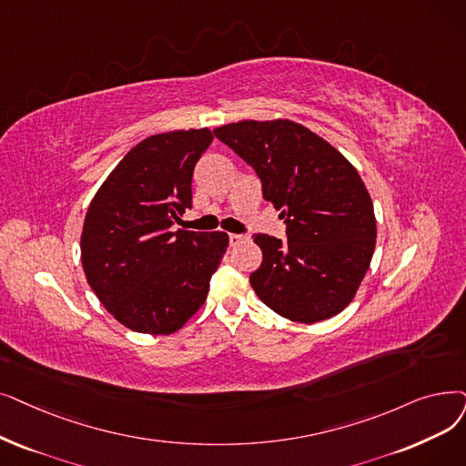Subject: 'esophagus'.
Returning a JSON list of instances; mask_svg holds the SVG:
<instances>
[{"label": "esophagus", "mask_w": 466, "mask_h": 466, "mask_svg": "<svg viewBox=\"0 0 466 466\" xmlns=\"http://www.w3.org/2000/svg\"><path fill=\"white\" fill-rule=\"evenodd\" d=\"M228 239H230V246H238L244 239H248V236H244V234H228Z\"/></svg>", "instance_id": "34e87169"}]
</instances>
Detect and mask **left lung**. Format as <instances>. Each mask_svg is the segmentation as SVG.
<instances>
[{"label": "left lung", "instance_id": "1", "mask_svg": "<svg viewBox=\"0 0 466 466\" xmlns=\"http://www.w3.org/2000/svg\"><path fill=\"white\" fill-rule=\"evenodd\" d=\"M213 133L257 171L262 196L288 225V239L255 234L262 262L249 281L258 299L299 323L345 310L377 238L373 201L356 167L291 119H244Z\"/></svg>", "mask_w": 466, "mask_h": 466}]
</instances>
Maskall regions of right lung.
I'll use <instances>...</instances> for the list:
<instances>
[{"instance_id": "right-lung-1", "label": "right lung", "mask_w": 466, "mask_h": 466, "mask_svg": "<svg viewBox=\"0 0 466 466\" xmlns=\"http://www.w3.org/2000/svg\"><path fill=\"white\" fill-rule=\"evenodd\" d=\"M204 129L140 140L91 199L79 248L87 283L137 333L171 335L204 305L228 248L225 232H173L192 208V173L211 145Z\"/></svg>"}]
</instances>
